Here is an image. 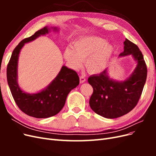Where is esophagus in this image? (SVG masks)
<instances>
[{
    "label": "esophagus",
    "mask_w": 156,
    "mask_h": 156,
    "mask_svg": "<svg viewBox=\"0 0 156 156\" xmlns=\"http://www.w3.org/2000/svg\"><path fill=\"white\" fill-rule=\"evenodd\" d=\"M79 79H80V83H83L86 81V78L84 75H81V76L79 77Z\"/></svg>",
    "instance_id": "34e87169"
}]
</instances>
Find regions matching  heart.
<instances>
[{
  "label": "heart",
  "mask_w": 156,
  "mask_h": 156,
  "mask_svg": "<svg viewBox=\"0 0 156 156\" xmlns=\"http://www.w3.org/2000/svg\"><path fill=\"white\" fill-rule=\"evenodd\" d=\"M114 52V48L99 37H85L73 43L72 49L68 48L64 56L71 67L81 68L83 61L91 73H99L104 70Z\"/></svg>",
  "instance_id": "heart-1"
}]
</instances>
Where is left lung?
<instances>
[{"instance_id":"left-lung-1","label":"left lung","mask_w":156,"mask_h":156,"mask_svg":"<svg viewBox=\"0 0 156 156\" xmlns=\"http://www.w3.org/2000/svg\"><path fill=\"white\" fill-rule=\"evenodd\" d=\"M124 44V50L120 55H132L138 63L129 79L120 83L112 81L107 76V69L88 79L93 88L90 106L96 114L107 119H116L133 109L142 94L147 77V67L138 46L127 39Z\"/></svg>"}]
</instances>
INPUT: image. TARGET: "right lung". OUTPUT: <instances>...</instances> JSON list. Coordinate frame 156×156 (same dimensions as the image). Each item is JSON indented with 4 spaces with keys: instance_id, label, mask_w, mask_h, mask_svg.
Returning <instances> with one entry per match:
<instances>
[{
    "instance_id": "obj_1",
    "label": "right lung",
    "mask_w": 156,
    "mask_h": 156,
    "mask_svg": "<svg viewBox=\"0 0 156 156\" xmlns=\"http://www.w3.org/2000/svg\"><path fill=\"white\" fill-rule=\"evenodd\" d=\"M48 32V27H44L32 36L23 39L13 49L7 66V81L16 105L26 115L37 119H45L58 114L64 106L69 92L79 84V77L77 72L62 66L50 85L39 93L26 94L18 86L17 67L21 49L24 44L34 40L37 37Z\"/></svg>"
}]
</instances>
